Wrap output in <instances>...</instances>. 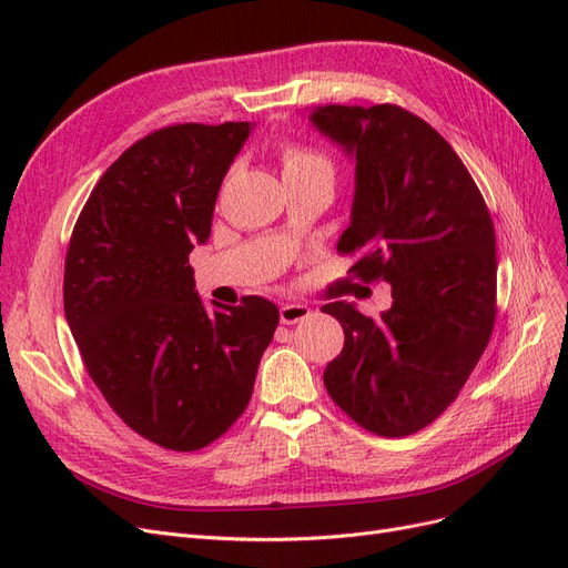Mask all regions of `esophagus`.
<instances>
[{
	"instance_id": "esophagus-1",
	"label": "esophagus",
	"mask_w": 568,
	"mask_h": 568,
	"mask_svg": "<svg viewBox=\"0 0 568 568\" xmlns=\"http://www.w3.org/2000/svg\"><path fill=\"white\" fill-rule=\"evenodd\" d=\"M311 317V307L301 303H286L280 307V320L282 324H296Z\"/></svg>"
}]
</instances>
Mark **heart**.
Returning <instances> with one entry per match:
<instances>
[{
  "mask_svg": "<svg viewBox=\"0 0 568 568\" xmlns=\"http://www.w3.org/2000/svg\"><path fill=\"white\" fill-rule=\"evenodd\" d=\"M280 159H282V170L284 178H294V175H313V173H326L332 175V163L324 153L298 144V142H282L280 144Z\"/></svg>",
  "mask_w": 568,
  "mask_h": 568,
  "instance_id": "b5f03b06",
  "label": "heart"
}]
</instances>
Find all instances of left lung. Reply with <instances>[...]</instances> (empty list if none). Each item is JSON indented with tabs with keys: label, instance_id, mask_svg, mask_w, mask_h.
<instances>
[{
	"label": "left lung",
	"instance_id": "obj_1",
	"mask_svg": "<svg viewBox=\"0 0 568 568\" xmlns=\"http://www.w3.org/2000/svg\"><path fill=\"white\" fill-rule=\"evenodd\" d=\"M313 125L355 156L351 227L336 251L351 272L388 282L382 317L326 303L343 351L324 369L332 400L367 432H422L457 398L484 355L497 313L495 230L455 149L395 104L320 106Z\"/></svg>",
	"mask_w": 568,
	"mask_h": 568
}]
</instances>
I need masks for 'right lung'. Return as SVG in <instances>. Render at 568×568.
<instances>
[{"label":"right lung","instance_id":"add662e5","mask_svg":"<svg viewBox=\"0 0 568 568\" xmlns=\"http://www.w3.org/2000/svg\"><path fill=\"white\" fill-rule=\"evenodd\" d=\"M248 123H180L106 170L65 253L63 311L92 382L134 434L194 453L244 415L277 305L205 311L189 253L205 244Z\"/></svg>","mask_w":568,"mask_h":568}]
</instances>
